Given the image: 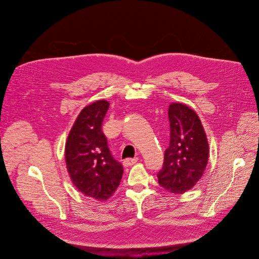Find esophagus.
Segmentation results:
<instances>
[{"mask_svg":"<svg viewBox=\"0 0 259 259\" xmlns=\"http://www.w3.org/2000/svg\"><path fill=\"white\" fill-rule=\"evenodd\" d=\"M138 160H139L138 157H136V158H126V159L123 161V166H125V167L132 166V165H134L135 163H137Z\"/></svg>","mask_w":259,"mask_h":259,"instance_id":"obj_1","label":"esophagus"}]
</instances>
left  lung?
Returning a JSON list of instances; mask_svg holds the SVG:
<instances>
[{
  "label": "left lung",
  "mask_w": 259,
  "mask_h": 259,
  "mask_svg": "<svg viewBox=\"0 0 259 259\" xmlns=\"http://www.w3.org/2000/svg\"><path fill=\"white\" fill-rule=\"evenodd\" d=\"M169 146L157 174L159 185L167 192L184 194L203 176L208 162V142L197 113L181 103L168 108Z\"/></svg>",
  "instance_id": "1"
}]
</instances>
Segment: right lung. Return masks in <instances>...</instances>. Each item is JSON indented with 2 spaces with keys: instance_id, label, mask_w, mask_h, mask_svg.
Segmentation results:
<instances>
[{
  "instance_id": "add662e5",
  "label": "right lung",
  "mask_w": 259,
  "mask_h": 259,
  "mask_svg": "<svg viewBox=\"0 0 259 259\" xmlns=\"http://www.w3.org/2000/svg\"><path fill=\"white\" fill-rule=\"evenodd\" d=\"M109 108L105 100L84 107L66 141L65 161L69 177L78 191L98 201L110 198L119 186L122 164L109 150L102 122Z\"/></svg>"
}]
</instances>
